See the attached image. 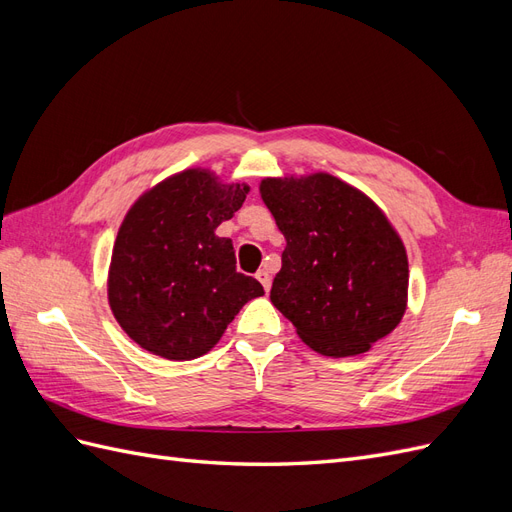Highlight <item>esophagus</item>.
I'll use <instances>...</instances> for the list:
<instances>
[{"mask_svg": "<svg viewBox=\"0 0 512 512\" xmlns=\"http://www.w3.org/2000/svg\"><path fill=\"white\" fill-rule=\"evenodd\" d=\"M256 277H258V282L262 284V288H265V290L269 292V290H271V275H269V271L260 269V271L256 273Z\"/></svg>", "mask_w": 512, "mask_h": 512, "instance_id": "esophagus-1", "label": "esophagus"}]
</instances>
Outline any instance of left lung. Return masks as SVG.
Here are the masks:
<instances>
[{"instance_id":"obj_1","label":"left lung","mask_w":512,"mask_h":512,"mask_svg":"<svg viewBox=\"0 0 512 512\" xmlns=\"http://www.w3.org/2000/svg\"><path fill=\"white\" fill-rule=\"evenodd\" d=\"M286 247L271 303L324 356L363 354L406 312L408 256L371 200L327 173L265 179Z\"/></svg>"}]
</instances>
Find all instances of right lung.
I'll use <instances>...</instances> for the list:
<instances>
[{"instance_id": "right-lung-1", "label": "right lung", "mask_w": 512, "mask_h": 512, "mask_svg": "<svg viewBox=\"0 0 512 512\" xmlns=\"http://www.w3.org/2000/svg\"><path fill=\"white\" fill-rule=\"evenodd\" d=\"M247 190L192 168L128 211L113 247L108 303L138 346L168 361L196 359L220 342L247 301L265 294L237 271L232 241L215 235Z\"/></svg>"}]
</instances>
